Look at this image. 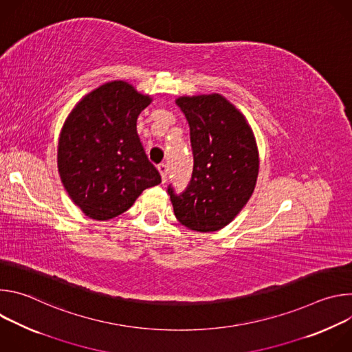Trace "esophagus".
I'll return each instance as SVG.
<instances>
[{"instance_id":"1","label":"esophagus","mask_w":352,"mask_h":352,"mask_svg":"<svg viewBox=\"0 0 352 352\" xmlns=\"http://www.w3.org/2000/svg\"><path fill=\"white\" fill-rule=\"evenodd\" d=\"M157 170H159V173H160V175H162V182L166 184V181H167V171H168L167 166H166V164H159Z\"/></svg>"}]
</instances>
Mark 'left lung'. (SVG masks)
Returning <instances> with one entry per match:
<instances>
[{
    "label": "left lung",
    "mask_w": 352,
    "mask_h": 352,
    "mask_svg": "<svg viewBox=\"0 0 352 352\" xmlns=\"http://www.w3.org/2000/svg\"><path fill=\"white\" fill-rule=\"evenodd\" d=\"M190 129L193 171L188 188L168 193L177 220L199 232L224 228L248 204L259 174V150L245 116L219 94L175 100Z\"/></svg>",
    "instance_id": "obj_1"
}]
</instances>
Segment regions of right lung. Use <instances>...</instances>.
Instances as JSON below:
<instances>
[{
  "label": "right lung",
  "instance_id": "1",
  "mask_svg": "<svg viewBox=\"0 0 352 352\" xmlns=\"http://www.w3.org/2000/svg\"><path fill=\"white\" fill-rule=\"evenodd\" d=\"M152 97L125 80L87 93L67 117L58 138L57 164L72 202L93 220L126 212L162 177L136 132L139 114Z\"/></svg>",
  "mask_w": 352,
  "mask_h": 352
}]
</instances>
